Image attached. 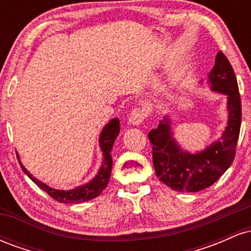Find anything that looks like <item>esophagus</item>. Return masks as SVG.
I'll return each instance as SVG.
<instances>
[{
    "label": "esophagus",
    "mask_w": 251,
    "mask_h": 251,
    "mask_svg": "<svg viewBox=\"0 0 251 251\" xmlns=\"http://www.w3.org/2000/svg\"><path fill=\"white\" fill-rule=\"evenodd\" d=\"M146 117H148V112H146L144 108L138 107V108L132 109L131 114H129V118H128V122L129 124H132V125L138 126L146 119Z\"/></svg>",
    "instance_id": "obj_1"
}]
</instances>
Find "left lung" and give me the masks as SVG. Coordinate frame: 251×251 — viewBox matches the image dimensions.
<instances>
[{
	"label": "left lung",
	"instance_id": "1",
	"mask_svg": "<svg viewBox=\"0 0 251 251\" xmlns=\"http://www.w3.org/2000/svg\"><path fill=\"white\" fill-rule=\"evenodd\" d=\"M208 77L212 91L227 97V124L217 142L195 154L184 151L176 143L168 117L149 132L155 175L175 191L198 192L209 188L234 162L241 129V97L235 72L222 51Z\"/></svg>",
	"mask_w": 251,
	"mask_h": 251
}]
</instances>
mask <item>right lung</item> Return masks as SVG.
<instances>
[{"label":"right lung","mask_w":251,"mask_h":251,"mask_svg":"<svg viewBox=\"0 0 251 251\" xmlns=\"http://www.w3.org/2000/svg\"><path fill=\"white\" fill-rule=\"evenodd\" d=\"M119 132H120V122L118 118H114V119H112L111 122H109L107 125L102 128L101 133H100L99 144H100V149H101L102 151L103 159L97 176L91 181H88L87 184H85V185L77 186L75 189L67 190V191H65V190L51 189L48 185H46L45 183H42V181L36 179V178L33 177V176L28 172V170L22 165V163L20 162L19 154L16 153V155H17V159H19L20 165H21V169L24 170L25 174L27 175L40 189H42L43 191L47 192L53 200L60 201V203H66V204L82 203V201L93 200V198L98 197V196L103 191V189L107 186L109 177H111L112 163H113V160H112L111 151H112V148H113L114 142H116L118 134H119Z\"/></svg>","instance_id":"add662e5"}]
</instances>
